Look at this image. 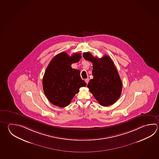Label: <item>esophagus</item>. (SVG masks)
Returning a JSON list of instances; mask_svg holds the SVG:
<instances>
[{
  "mask_svg": "<svg viewBox=\"0 0 159 159\" xmlns=\"http://www.w3.org/2000/svg\"><path fill=\"white\" fill-rule=\"evenodd\" d=\"M89 79L88 78H87L86 79H85V83H87V84H88V83H89Z\"/></svg>",
  "mask_w": 159,
  "mask_h": 159,
  "instance_id": "34e87169",
  "label": "esophagus"
}]
</instances>
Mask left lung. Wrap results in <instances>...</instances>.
<instances>
[{
    "label": "left lung",
    "instance_id": "obj_1",
    "mask_svg": "<svg viewBox=\"0 0 159 159\" xmlns=\"http://www.w3.org/2000/svg\"><path fill=\"white\" fill-rule=\"evenodd\" d=\"M83 56L93 63V78L87 85L89 91L101 106L113 105L120 97L123 84L112 60L107 55L98 58L89 52Z\"/></svg>",
    "mask_w": 159,
    "mask_h": 159
}]
</instances>
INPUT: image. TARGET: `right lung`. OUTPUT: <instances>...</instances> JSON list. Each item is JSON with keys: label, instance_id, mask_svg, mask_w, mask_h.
<instances>
[{"label": "right lung", "instance_id": "1", "mask_svg": "<svg viewBox=\"0 0 159 159\" xmlns=\"http://www.w3.org/2000/svg\"><path fill=\"white\" fill-rule=\"evenodd\" d=\"M81 57V53H75L70 56L66 52H61L49 63L43 79V88L45 96L53 105L66 107L80 88L86 86L80 77V70L71 67V64L79 62Z\"/></svg>", "mask_w": 159, "mask_h": 159}]
</instances>
